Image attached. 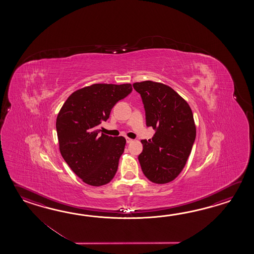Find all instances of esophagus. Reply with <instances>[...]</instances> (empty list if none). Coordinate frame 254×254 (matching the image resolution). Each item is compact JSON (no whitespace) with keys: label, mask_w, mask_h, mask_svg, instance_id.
<instances>
[{"label":"esophagus","mask_w":254,"mask_h":254,"mask_svg":"<svg viewBox=\"0 0 254 254\" xmlns=\"http://www.w3.org/2000/svg\"><path fill=\"white\" fill-rule=\"evenodd\" d=\"M132 139H129V138H126V142H127V143H130V142H131V141H132Z\"/></svg>","instance_id":"1"}]
</instances>
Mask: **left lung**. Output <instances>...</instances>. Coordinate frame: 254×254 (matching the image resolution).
Wrapping results in <instances>:
<instances>
[{"instance_id": "1", "label": "left lung", "mask_w": 254, "mask_h": 254, "mask_svg": "<svg viewBox=\"0 0 254 254\" xmlns=\"http://www.w3.org/2000/svg\"><path fill=\"white\" fill-rule=\"evenodd\" d=\"M145 109L146 125L155 129L151 140H141L138 159L142 173L154 184H168L183 171L196 137L189 104L171 87L155 81L132 84Z\"/></svg>"}]
</instances>
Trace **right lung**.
<instances>
[{
  "label": "right lung",
  "mask_w": 254,
  "mask_h": 254,
  "mask_svg": "<svg viewBox=\"0 0 254 254\" xmlns=\"http://www.w3.org/2000/svg\"><path fill=\"white\" fill-rule=\"evenodd\" d=\"M131 91L129 83L92 84L72 92L60 110L56 130L61 154L85 184H109L117 172L126 140L123 136L101 134L99 125Z\"/></svg>",
  "instance_id": "right-lung-1"
}]
</instances>
